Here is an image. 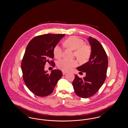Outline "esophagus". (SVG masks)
Instances as JSON below:
<instances>
[{
  "label": "esophagus",
  "mask_w": 128,
  "mask_h": 128,
  "mask_svg": "<svg viewBox=\"0 0 128 128\" xmlns=\"http://www.w3.org/2000/svg\"><path fill=\"white\" fill-rule=\"evenodd\" d=\"M66 72H62V74H63V75H65V74H66Z\"/></svg>",
  "instance_id": "obj_1"
}]
</instances>
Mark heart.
Segmentation results:
<instances>
[{
	"label": "heart",
	"instance_id": "1",
	"mask_svg": "<svg viewBox=\"0 0 128 128\" xmlns=\"http://www.w3.org/2000/svg\"><path fill=\"white\" fill-rule=\"evenodd\" d=\"M64 44L68 48L74 51L75 56L81 61L86 60L90 56L91 48L85 44L84 40L77 37L73 36L68 38L65 41ZM53 53L56 59H60L63 55V49L59 45H56L53 50ZM77 62L75 60H63L58 62V67L61 70L67 72L77 66Z\"/></svg>",
	"mask_w": 128,
	"mask_h": 128
}]
</instances>
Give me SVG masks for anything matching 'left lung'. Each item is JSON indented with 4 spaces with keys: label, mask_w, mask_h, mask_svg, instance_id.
<instances>
[{
    "label": "left lung",
    "mask_w": 128,
    "mask_h": 128,
    "mask_svg": "<svg viewBox=\"0 0 128 128\" xmlns=\"http://www.w3.org/2000/svg\"><path fill=\"white\" fill-rule=\"evenodd\" d=\"M88 41L91 47L89 61L77 68L86 76L82 79L76 74L72 82L75 94L84 98L91 97L99 90L106 79L108 67V56L102 44L92 37Z\"/></svg>",
    "instance_id": "left-lung-1"
}]
</instances>
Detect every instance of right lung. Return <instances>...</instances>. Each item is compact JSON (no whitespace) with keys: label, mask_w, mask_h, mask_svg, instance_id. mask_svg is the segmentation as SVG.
<instances>
[{"label":"right lung","mask_w":128,"mask_h":128,"mask_svg":"<svg viewBox=\"0 0 128 128\" xmlns=\"http://www.w3.org/2000/svg\"><path fill=\"white\" fill-rule=\"evenodd\" d=\"M64 34H45L32 38L27 46L21 64L23 79L25 85L34 94L46 96L54 90L58 82L62 76L59 70L50 74L44 70L46 62L55 63L53 50Z\"/></svg>","instance_id":"obj_1"}]
</instances>
